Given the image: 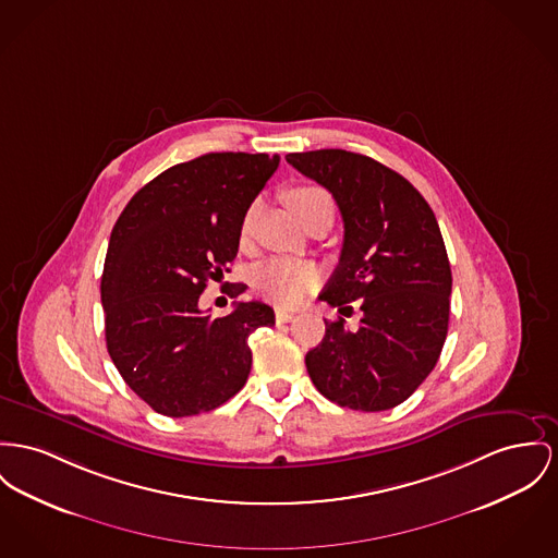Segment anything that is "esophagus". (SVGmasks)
<instances>
[{
    "label": "esophagus",
    "mask_w": 558,
    "mask_h": 558,
    "mask_svg": "<svg viewBox=\"0 0 558 558\" xmlns=\"http://www.w3.org/2000/svg\"><path fill=\"white\" fill-rule=\"evenodd\" d=\"M294 317H296L294 311H288V308H277V311H275V319H277L279 324H288V322H292Z\"/></svg>",
    "instance_id": "obj_1"
}]
</instances>
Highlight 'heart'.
<instances>
[{"label":"heart","mask_w":558,"mask_h":558,"mask_svg":"<svg viewBox=\"0 0 558 558\" xmlns=\"http://www.w3.org/2000/svg\"><path fill=\"white\" fill-rule=\"evenodd\" d=\"M328 196L317 186H300L288 192V205L294 214H300L302 207L308 203ZM256 205H252L241 223V236L245 239L252 230L256 218ZM319 283V270L306 262L288 260V258H272L262 262L252 272V286L260 296L268 298L279 304H296L308 290Z\"/></svg>","instance_id":"obj_1"}]
</instances>
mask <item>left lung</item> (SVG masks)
I'll use <instances>...</instances> for the list:
<instances>
[{
  "mask_svg": "<svg viewBox=\"0 0 558 558\" xmlns=\"http://www.w3.org/2000/svg\"><path fill=\"white\" fill-rule=\"evenodd\" d=\"M286 160L330 190L344 222L340 262L319 300L364 317L357 330L326 322L306 353L313 385L338 407L389 410L409 400L445 347L452 275L440 226L400 173L347 149L294 151Z\"/></svg>",
  "mask_w": 558,
  "mask_h": 558,
  "instance_id": "1",
  "label": "left lung"
}]
</instances>
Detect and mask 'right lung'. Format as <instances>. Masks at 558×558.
Listing matches in <instances>:
<instances>
[{
    "label": "right lung",
    "mask_w": 558,
    "mask_h": 558,
    "mask_svg": "<svg viewBox=\"0 0 558 558\" xmlns=\"http://www.w3.org/2000/svg\"><path fill=\"white\" fill-rule=\"evenodd\" d=\"M277 167L268 154H203L154 178L113 226L101 277L108 353L158 414L218 409L250 376L247 338L275 324L272 308L252 300L211 317L198 298L230 270L243 218Z\"/></svg>",
    "instance_id": "obj_1"
}]
</instances>
